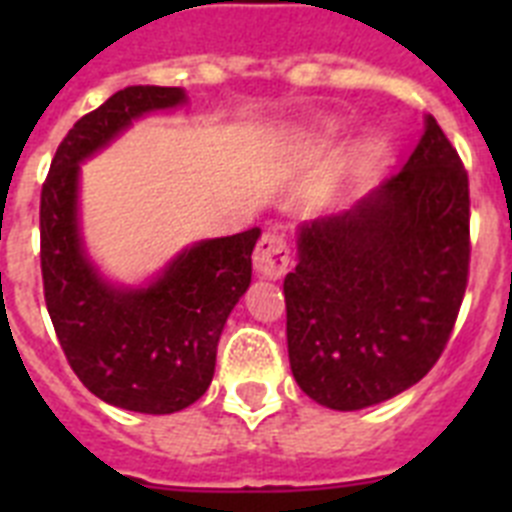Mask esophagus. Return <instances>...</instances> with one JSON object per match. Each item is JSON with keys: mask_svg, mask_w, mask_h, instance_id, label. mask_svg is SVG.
I'll return each instance as SVG.
<instances>
[{"mask_svg": "<svg viewBox=\"0 0 512 512\" xmlns=\"http://www.w3.org/2000/svg\"><path fill=\"white\" fill-rule=\"evenodd\" d=\"M287 266L289 246L284 241V235L274 233V230L261 235V241L256 243V251H253V269L266 279H279L287 271Z\"/></svg>", "mask_w": 512, "mask_h": 512, "instance_id": "esophagus-1", "label": "esophagus"}]
</instances>
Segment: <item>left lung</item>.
I'll list each match as a JSON object with an SVG mask.
<instances>
[{
  "mask_svg": "<svg viewBox=\"0 0 512 512\" xmlns=\"http://www.w3.org/2000/svg\"><path fill=\"white\" fill-rule=\"evenodd\" d=\"M469 176L431 115L395 176L297 235L284 277L289 366L333 410L390 400L431 372L469 279Z\"/></svg>",
  "mask_w": 512,
  "mask_h": 512,
  "instance_id": "left-lung-1",
  "label": "left lung"
}]
</instances>
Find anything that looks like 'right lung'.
Listing matches in <instances>:
<instances>
[{
    "label": "right lung",
    "instance_id": "right-lung-1",
    "mask_svg": "<svg viewBox=\"0 0 512 512\" xmlns=\"http://www.w3.org/2000/svg\"><path fill=\"white\" fill-rule=\"evenodd\" d=\"M179 87H128L76 120L40 192V271L58 343L81 384L133 413L169 415L207 392L217 341L251 284L261 230L212 238L179 253L153 284L120 289L99 279L81 246L79 164L135 117L184 102Z\"/></svg>",
    "mask_w": 512,
    "mask_h": 512
}]
</instances>
